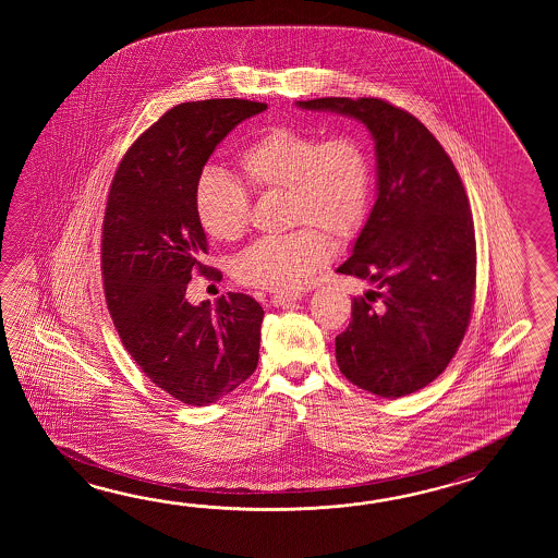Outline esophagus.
I'll use <instances>...</instances> for the list:
<instances>
[{
	"instance_id": "esophagus-1",
	"label": "esophagus",
	"mask_w": 558,
	"mask_h": 558,
	"mask_svg": "<svg viewBox=\"0 0 558 558\" xmlns=\"http://www.w3.org/2000/svg\"><path fill=\"white\" fill-rule=\"evenodd\" d=\"M299 299H301V293H277V295L271 296V303L275 307H289L291 303H295Z\"/></svg>"
}]
</instances>
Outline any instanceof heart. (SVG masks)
<instances>
[{
	"label": "heart",
	"mask_w": 558,
	"mask_h": 558,
	"mask_svg": "<svg viewBox=\"0 0 558 558\" xmlns=\"http://www.w3.org/2000/svg\"><path fill=\"white\" fill-rule=\"evenodd\" d=\"M241 178L257 193L284 195V221L299 226L255 241L233 263L238 281L269 291H293L331 259L332 238L349 243L365 227L373 202V157L356 135L274 128L238 155ZM203 231L238 241L250 227L245 187L219 171H203L193 195Z\"/></svg>",
	"instance_id": "1"
}]
</instances>
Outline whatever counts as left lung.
I'll return each instance as SVG.
<instances>
[{"label": "left lung", "mask_w": 558, "mask_h": 558, "mask_svg": "<svg viewBox=\"0 0 558 558\" xmlns=\"http://www.w3.org/2000/svg\"><path fill=\"white\" fill-rule=\"evenodd\" d=\"M359 119L375 140L377 202L337 274L375 284L353 299L337 365L363 391L397 399L451 363L471 320L476 243L451 157L409 111L377 97L296 101Z\"/></svg>", "instance_id": "left-lung-1"}]
</instances>
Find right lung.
Instances as JSON below:
<instances>
[{
	"mask_svg": "<svg viewBox=\"0 0 558 558\" xmlns=\"http://www.w3.org/2000/svg\"><path fill=\"white\" fill-rule=\"evenodd\" d=\"M267 109L250 99L171 107L123 155L107 195L101 275L107 308L133 361L159 389L193 407L215 403L250 379L259 361L263 308L227 293L191 305V274L207 238L193 195L215 147Z\"/></svg>",
	"mask_w": 558,
	"mask_h": 558,
	"instance_id": "obj_1",
	"label": "right lung"
}]
</instances>
